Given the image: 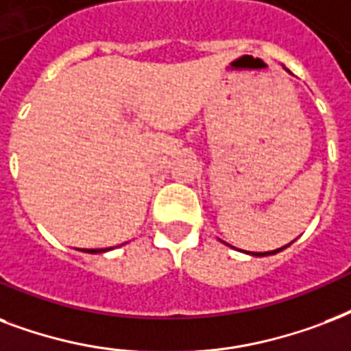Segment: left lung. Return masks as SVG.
Here are the masks:
<instances>
[{
  "instance_id": "obj_1",
  "label": "left lung",
  "mask_w": 351,
  "mask_h": 351,
  "mask_svg": "<svg viewBox=\"0 0 351 351\" xmlns=\"http://www.w3.org/2000/svg\"><path fill=\"white\" fill-rule=\"evenodd\" d=\"M286 247H280V249H276V251H269V252H251V254L252 256H269V254H274V252L282 251V249H286Z\"/></svg>"
}]
</instances>
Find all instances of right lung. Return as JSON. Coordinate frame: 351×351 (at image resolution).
I'll list each match as a JSON object with an SVG mask.
<instances>
[{
  "label": "right lung",
  "instance_id": "1",
  "mask_svg": "<svg viewBox=\"0 0 351 351\" xmlns=\"http://www.w3.org/2000/svg\"><path fill=\"white\" fill-rule=\"evenodd\" d=\"M86 252H104L106 249H84Z\"/></svg>",
  "mask_w": 351,
  "mask_h": 351
}]
</instances>
